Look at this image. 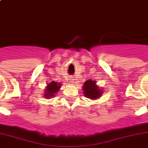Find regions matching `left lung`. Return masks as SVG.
<instances>
[{
    "instance_id": "left-lung-1",
    "label": "left lung",
    "mask_w": 148,
    "mask_h": 148,
    "mask_svg": "<svg viewBox=\"0 0 148 148\" xmlns=\"http://www.w3.org/2000/svg\"><path fill=\"white\" fill-rule=\"evenodd\" d=\"M82 90H84V95L90 100L100 98L103 92V89L97 85L96 81H92L90 79L84 82L82 86Z\"/></svg>"
}]
</instances>
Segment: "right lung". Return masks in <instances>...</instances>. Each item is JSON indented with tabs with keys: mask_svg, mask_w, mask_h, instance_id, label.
<instances>
[{
	"mask_svg": "<svg viewBox=\"0 0 148 148\" xmlns=\"http://www.w3.org/2000/svg\"><path fill=\"white\" fill-rule=\"evenodd\" d=\"M62 84L58 83V82H56V81H52L51 83L47 84V87L45 88V95H44V97H46L47 99L52 98L55 96L56 93L59 91V90L60 89V86H61Z\"/></svg>",
	"mask_w": 148,
	"mask_h": 148,
	"instance_id": "right-lung-1",
	"label": "right lung"
}]
</instances>
